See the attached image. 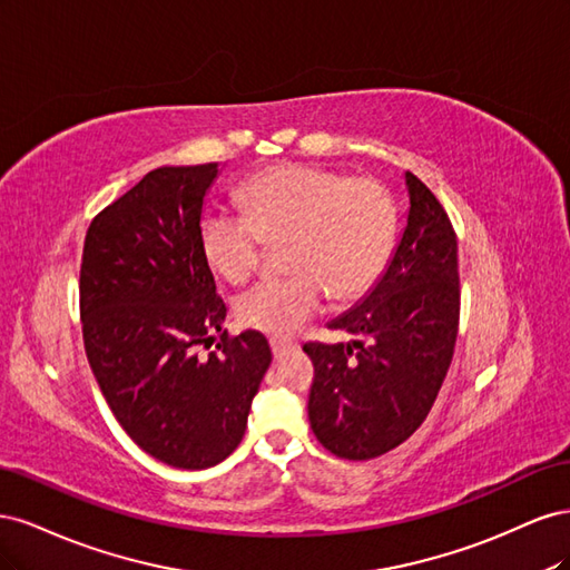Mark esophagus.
<instances>
[{
  "label": "esophagus",
  "instance_id": "obj_1",
  "mask_svg": "<svg viewBox=\"0 0 570 570\" xmlns=\"http://www.w3.org/2000/svg\"><path fill=\"white\" fill-rule=\"evenodd\" d=\"M271 350H273L275 358H283V356L295 352L297 344L295 342H285V340H271Z\"/></svg>",
  "mask_w": 570,
  "mask_h": 570
}]
</instances>
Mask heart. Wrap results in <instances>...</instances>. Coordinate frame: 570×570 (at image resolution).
I'll use <instances>...</instances> for the list:
<instances>
[{"mask_svg":"<svg viewBox=\"0 0 570 570\" xmlns=\"http://www.w3.org/2000/svg\"><path fill=\"white\" fill-rule=\"evenodd\" d=\"M237 197L243 216L216 212L202 220L206 262L243 283L262 262L264 243H287L292 273L237 297V318L254 331L292 335L321 312L327 292L337 302L366 295L387 264L396 206L381 183L287 164L249 178Z\"/></svg>","mask_w":570,"mask_h":570,"instance_id":"heart-1","label":"heart"}]
</instances>
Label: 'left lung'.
Here are the masks:
<instances>
[{"instance_id":"1","label":"left lung","mask_w":570,"mask_h":570,"mask_svg":"<svg viewBox=\"0 0 570 570\" xmlns=\"http://www.w3.org/2000/svg\"><path fill=\"white\" fill-rule=\"evenodd\" d=\"M409 214L400 245L368 295L327 323L352 342H308V421L340 459L366 461L416 433L450 371L459 331V254L438 197L404 174Z\"/></svg>"}]
</instances>
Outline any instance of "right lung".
I'll return each instance as SVG.
<instances>
[{
    "label": "right lung",
    "mask_w": 570,
    "mask_h": 570,
    "mask_svg": "<svg viewBox=\"0 0 570 570\" xmlns=\"http://www.w3.org/2000/svg\"><path fill=\"white\" fill-rule=\"evenodd\" d=\"M218 164L161 166L90 223L80 266L82 340L116 421L149 456L209 469L243 442L271 366L268 340L223 331L226 302L202 252ZM217 350L202 355L215 336Z\"/></svg>",
    "instance_id": "1"
}]
</instances>
